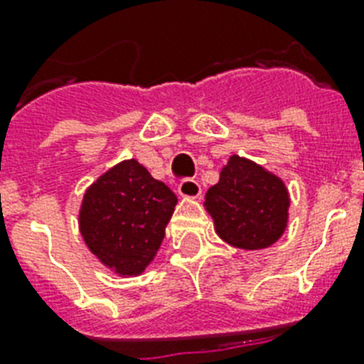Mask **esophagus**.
<instances>
[{
  "mask_svg": "<svg viewBox=\"0 0 364 364\" xmlns=\"http://www.w3.org/2000/svg\"><path fill=\"white\" fill-rule=\"evenodd\" d=\"M177 193H179L181 198L194 200V198H200L202 187H200V183L194 181V179H183V181L177 185Z\"/></svg>",
  "mask_w": 364,
  "mask_h": 364,
  "instance_id": "1",
  "label": "esophagus"
}]
</instances>
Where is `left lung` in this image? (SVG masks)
Instances as JSON below:
<instances>
[{
	"mask_svg": "<svg viewBox=\"0 0 364 364\" xmlns=\"http://www.w3.org/2000/svg\"><path fill=\"white\" fill-rule=\"evenodd\" d=\"M289 205L282 177L238 154L223 166L219 183L210 187L204 202L219 238L247 251L270 247L282 238Z\"/></svg>",
	"mask_w": 364,
	"mask_h": 364,
	"instance_id": "left-lung-1",
	"label": "left lung"
}]
</instances>
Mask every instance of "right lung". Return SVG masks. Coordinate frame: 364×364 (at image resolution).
<instances>
[{"label": "right lung", "instance_id": "add662e5", "mask_svg": "<svg viewBox=\"0 0 364 364\" xmlns=\"http://www.w3.org/2000/svg\"><path fill=\"white\" fill-rule=\"evenodd\" d=\"M177 196L136 159L122 160L85 191L79 230L96 259L132 277L145 272L164 240Z\"/></svg>", "mask_w": 364, "mask_h": 364}]
</instances>
